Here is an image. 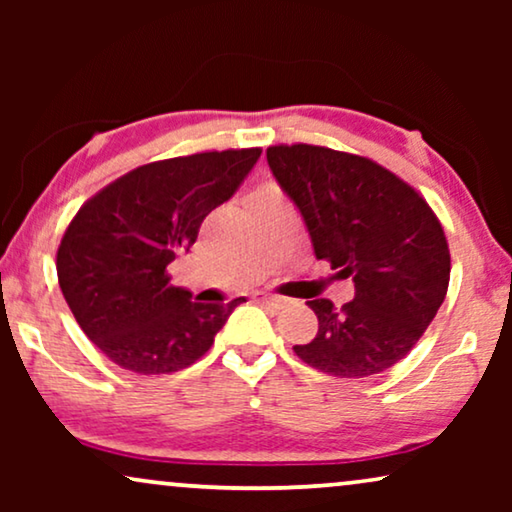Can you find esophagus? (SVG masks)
<instances>
[{"mask_svg": "<svg viewBox=\"0 0 512 512\" xmlns=\"http://www.w3.org/2000/svg\"><path fill=\"white\" fill-rule=\"evenodd\" d=\"M254 300H256V303H261V305L272 307V310H282V307L286 305L284 298L268 296V293H254Z\"/></svg>", "mask_w": 512, "mask_h": 512, "instance_id": "1", "label": "esophagus"}]
</instances>
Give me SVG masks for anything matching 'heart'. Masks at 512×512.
<instances>
[{
    "label": "heart",
    "mask_w": 512,
    "mask_h": 512,
    "mask_svg": "<svg viewBox=\"0 0 512 512\" xmlns=\"http://www.w3.org/2000/svg\"><path fill=\"white\" fill-rule=\"evenodd\" d=\"M265 191H268V188H265Z\"/></svg>",
    "instance_id": "heart-1"
}]
</instances>
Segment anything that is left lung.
Masks as SVG:
<instances>
[{"instance_id": "8db88e82", "label": "left lung", "mask_w": 512, "mask_h": 512, "mask_svg": "<svg viewBox=\"0 0 512 512\" xmlns=\"http://www.w3.org/2000/svg\"><path fill=\"white\" fill-rule=\"evenodd\" d=\"M310 230L314 254L352 277L354 300H310L312 342L293 352L307 366L359 380L405 359L443 305L450 247L438 216L408 181L375 160L312 144L265 151Z\"/></svg>"}]
</instances>
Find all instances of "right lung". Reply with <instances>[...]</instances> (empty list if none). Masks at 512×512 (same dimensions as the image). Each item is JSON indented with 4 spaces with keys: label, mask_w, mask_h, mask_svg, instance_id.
<instances>
[{
    "label": "right lung",
    "mask_w": 512,
    "mask_h": 512,
    "mask_svg": "<svg viewBox=\"0 0 512 512\" xmlns=\"http://www.w3.org/2000/svg\"><path fill=\"white\" fill-rule=\"evenodd\" d=\"M261 149L205 151L132 170L81 205L58 247V282L83 333L139 375L188 368L244 303H195L167 265L233 198Z\"/></svg>",
    "instance_id": "right-lung-1"
}]
</instances>
